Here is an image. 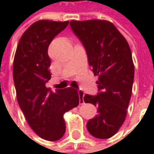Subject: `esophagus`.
<instances>
[{"label":"esophagus","mask_w":154,"mask_h":154,"mask_svg":"<svg viewBox=\"0 0 154 154\" xmlns=\"http://www.w3.org/2000/svg\"><path fill=\"white\" fill-rule=\"evenodd\" d=\"M78 95H79V103H80V104H83L85 103L84 102V95H85L84 92H82L81 90H78Z\"/></svg>","instance_id":"34e87169"}]
</instances>
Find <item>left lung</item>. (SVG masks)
<instances>
[{
  "mask_svg": "<svg viewBox=\"0 0 154 154\" xmlns=\"http://www.w3.org/2000/svg\"><path fill=\"white\" fill-rule=\"evenodd\" d=\"M69 25L85 46L94 75L98 77L97 95L84 96L85 103L98 108V114L86 124L87 130L96 138H109L127 117L135 75L131 50L109 21L71 20Z\"/></svg>",
  "mask_w": 154,
  "mask_h": 154,
  "instance_id": "left-lung-1",
  "label": "left lung"
}]
</instances>
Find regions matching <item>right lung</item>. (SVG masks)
Here are the masks:
<instances>
[{
	"mask_svg": "<svg viewBox=\"0 0 154 154\" xmlns=\"http://www.w3.org/2000/svg\"><path fill=\"white\" fill-rule=\"evenodd\" d=\"M69 21L39 20L22 35L13 61V79L18 105L30 128L47 141L60 139L66 131L65 112L77 107L79 96L72 87L51 92L48 47Z\"/></svg>",
	"mask_w": 154,
	"mask_h": 154,
	"instance_id": "right-lung-1",
	"label": "right lung"
}]
</instances>
